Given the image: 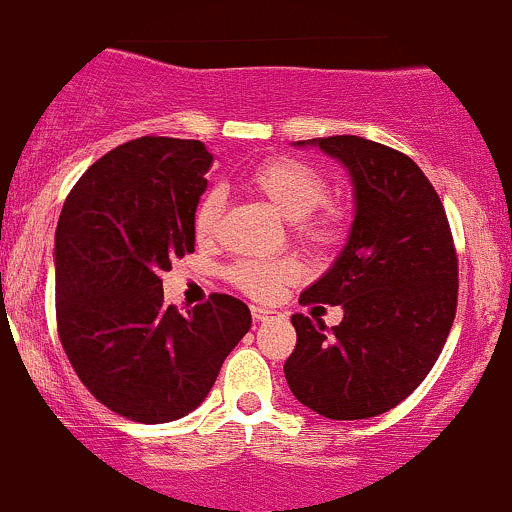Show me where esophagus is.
<instances>
[{"mask_svg": "<svg viewBox=\"0 0 512 512\" xmlns=\"http://www.w3.org/2000/svg\"><path fill=\"white\" fill-rule=\"evenodd\" d=\"M279 311L277 309H270V306H252V319L257 321V324H267V321H274L279 319Z\"/></svg>", "mask_w": 512, "mask_h": 512, "instance_id": "esophagus-1", "label": "esophagus"}]
</instances>
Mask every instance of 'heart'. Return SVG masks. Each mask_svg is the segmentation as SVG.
Instances as JSON below:
<instances>
[{
    "label": "heart",
    "mask_w": 512,
    "mask_h": 512,
    "mask_svg": "<svg viewBox=\"0 0 512 512\" xmlns=\"http://www.w3.org/2000/svg\"><path fill=\"white\" fill-rule=\"evenodd\" d=\"M250 186L257 196L282 215L287 223H294V235L314 247L336 245L346 230V213L336 206H321L326 201V179L309 164L294 159H277L257 166ZM225 196L220 188L203 193L193 213V230L198 240L215 238L223 218ZM320 213L316 214L315 211ZM230 277L242 292L257 299H272L287 282L299 277V262L282 260H245L230 270Z\"/></svg>",
    "instance_id": "1"
}]
</instances>
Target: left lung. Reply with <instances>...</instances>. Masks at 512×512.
Masks as SVG:
<instances>
[{
    "label": "left lung",
    "instance_id": "left-lung-1",
    "mask_svg": "<svg viewBox=\"0 0 512 512\" xmlns=\"http://www.w3.org/2000/svg\"><path fill=\"white\" fill-rule=\"evenodd\" d=\"M319 147L348 171L353 223L333 265L301 304L341 306V324L294 314L289 390L328 419L378 417L427 378L456 314V265L437 191L407 154L338 134L292 142Z\"/></svg>",
    "mask_w": 512,
    "mask_h": 512
}]
</instances>
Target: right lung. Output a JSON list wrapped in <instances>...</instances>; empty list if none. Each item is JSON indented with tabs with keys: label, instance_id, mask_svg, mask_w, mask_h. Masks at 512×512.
Masks as SVG:
<instances>
[{
	"label": "right lung",
	"instance_id": "right-lung-1",
	"mask_svg": "<svg viewBox=\"0 0 512 512\" xmlns=\"http://www.w3.org/2000/svg\"><path fill=\"white\" fill-rule=\"evenodd\" d=\"M211 166L196 139H134L80 176L58 218V336L83 385L134 422L196 410L252 326L228 294L188 311L164 301L161 272L193 252Z\"/></svg>",
	"mask_w": 512,
	"mask_h": 512
}]
</instances>
